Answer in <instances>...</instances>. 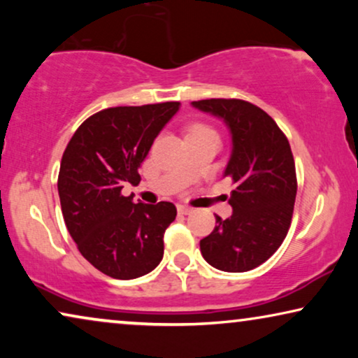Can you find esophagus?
<instances>
[{
  "mask_svg": "<svg viewBox=\"0 0 358 358\" xmlns=\"http://www.w3.org/2000/svg\"><path fill=\"white\" fill-rule=\"evenodd\" d=\"M178 212L180 215H189V213H192V208L185 207V205H178Z\"/></svg>",
  "mask_w": 358,
  "mask_h": 358,
  "instance_id": "esophagus-1",
  "label": "esophagus"
}]
</instances>
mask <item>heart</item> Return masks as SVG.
Instances as JSON below:
<instances>
[{
  "label": "heart",
  "instance_id": "obj_1",
  "mask_svg": "<svg viewBox=\"0 0 358 358\" xmlns=\"http://www.w3.org/2000/svg\"><path fill=\"white\" fill-rule=\"evenodd\" d=\"M190 135H217V131H215L213 127L202 124V122H197V124L189 127L187 136H190Z\"/></svg>",
  "mask_w": 358,
  "mask_h": 358
}]
</instances>
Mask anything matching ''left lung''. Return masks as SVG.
I'll return each instance as SVG.
<instances>
[{
    "label": "left lung",
    "instance_id": "8db88e82",
    "mask_svg": "<svg viewBox=\"0 0 358 358\" xmlns=\"http://www.w3.org/2000/svg\"><path fill=\"white\" fill-rule=\"evenodd\" d=\"M192 106L222 117L233 135L224 169L234 184L233 215H215L217 224L200 241V252L218 271L248 272L266 262L290 229L298 187L290 143L275 120L248 101L203 99Z\"/></svg>",
    "mask_w": 358,
    "mask_h": 358
}]
</instances>
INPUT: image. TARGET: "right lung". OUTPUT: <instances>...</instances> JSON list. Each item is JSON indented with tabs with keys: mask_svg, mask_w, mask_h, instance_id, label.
<instances>
[{
	"mask_svg": "<svg viewBox=\"0 0 358 358\" xmlns=\"http://www.w3.org/2000/svg\"><path fill=\"white\" fill-rule=\"evenodd\" d=\"M179 106L99 110L78 127L63 151L58 195L68 233L81 256L112 278L141 277L163 259V234L178 215L174 203H134L122 189L140 184L138 168Z\"/></svg>",
	"mask_w": 358,
	"mask_h": 358,
	"instance_id": "add662e5",
	"label": "right lung"
}]
</instances>
